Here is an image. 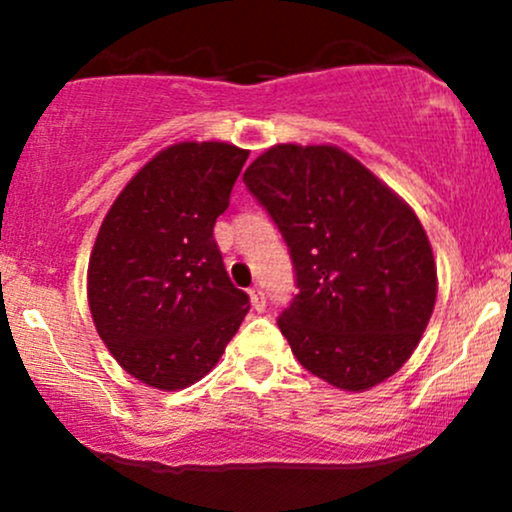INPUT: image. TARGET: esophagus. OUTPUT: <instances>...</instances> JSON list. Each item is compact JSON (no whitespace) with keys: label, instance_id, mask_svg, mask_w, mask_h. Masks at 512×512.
Returning <instances> with one entry per match:
<instances>
[{"label":"esophagus","instance_id":"esophagus-1","mask_svg":"<svg viewBox=\"0 0 512 512\" xmlns=\"http://www.w3.org/2000/svg\"><path fill=\"white\" fill-rule=\"evenodd\" d=\"M250 303L257 313H262L264 305H267V296H264V291L260 289V286H252L250 289Z\"/></svg>","mask_w":512,"mask_h":512}]
</instances>
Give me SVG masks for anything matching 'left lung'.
Returning a JSON list of instances; mask_svg holds the SVG:
<instances>
[{
	"label": "left lung",
	"instance_id": "left-lung-1",
	"mask_svg": "<svg viewBox=\"0 0 512 512\" xmlns=\"http://www.w3.org/2000/svg\"><path fill=\"white\" fill-rule=\"evenodd\" d=\"M291 250L298 293L279 317L301 366L366 392L421 342L438 293L414 209L332 144H276L243 175Z\"/></svg>",
	"mask_w": 512,
	"mask_h": 512
}]
</instances>
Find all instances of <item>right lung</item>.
<instances>
[{"label":"right lung","instance_id":"right-lung-1","mask_svg":"<svg viewBox=\"0 0 512 512\" xmlns=\"http://www.w3.org/2000/svg\"><path fill=\"white\" fill-rule=\"evenodd\" d=\"M248 156L226 142L168 146L105 214L88 308L115 361L144 385L173 392L202 380L248 315L214 240Z\"/></svg>","mask_w":512,"mask_h":512}]
</instances>
